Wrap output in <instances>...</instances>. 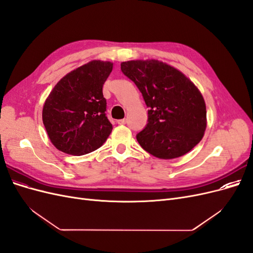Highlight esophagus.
Here are the masks:
<instances>
[{
    "instance_id": "34e87169",
    "label": "esophagus",
    "mask_w": 253,
    "mask_h": 253,
    "mask_svg": "<svg viewBox=\"0 0 253 253\" xmlns=\"http://www.w3.org/2000/svg\"><path fill=\"white\" fill-rule=\"evenodd\" d=\"M117 124H118V125H126V119L117 120Z\"/></svg>"
}]
</instances>
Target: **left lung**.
<instances>
[{"instance_id":"obj_1","label":"left lung","mask_w":253,"mask_h":253,"mask_svg":"<svg viewBox=\"0 0 253 253\" xmlns=\"http://www.w3.org/2000/svg\"><path fill=\"white\" fill-rule=\"evenodd\" d=\"M121 71L138 87L148 111V124L136 138L160 159L187 154L202 140L207 126L204 97L180 71L158 60H132Z\"/></svg>"}]
</instances>
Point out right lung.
I'll use <instances>...</instances> for the list:
<instances>
[{"label": "right lung", "instance_id": "1", "mask_svg": "<svg viewBox=\"0 0 253 253\" xmlns=\"http://www.w3.org/2000/svg\"><path fill=\"white\" fill-rule=\"evenodd\" d=\"M113 70L109 61L93 60L65 75L50 91L42 111L51 143L70 155L99 149L113 126L105 116L102 87Z\"/></svg>", "mask_w": 253, "mask_h": 253}]
</instances>
